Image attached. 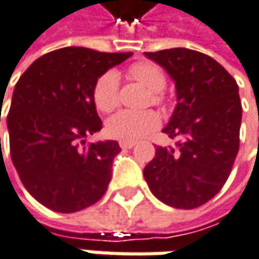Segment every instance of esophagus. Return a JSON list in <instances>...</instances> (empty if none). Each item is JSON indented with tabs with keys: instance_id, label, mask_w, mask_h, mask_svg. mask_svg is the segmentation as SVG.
I'll use <instances>...</instances> for the list:
<instances>
[{
	"instance_id": "1",
	"label": "esophagus",
	"mask_w": 259,
	"mask_h": 259,
	"mask_svg": "<svg viewBox=\"0 0 259 259\" xmlns=\"http://www.w3.org/2000/svg\"><path fill=\"white\" fill-rule=\"evenodd\" d=\"M120 149H133L136 146L134 141H119Z\"/></svg>"
}]
</instances>
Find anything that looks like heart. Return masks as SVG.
I'll return each instance as SVG.
<instances>
[{
    "label": "heart",
    "instance_id": "obj_1",
    "mask_svg": "<svg viewBox=\"0 0 259 259\" xmlns=\"http://www.w3.org/2000/svg\"><path fill=\"white\" fill-rule=\"evenodd\" d=\"M128 75L150 91L149 103L155 106L165 104L166 78L159 66L149 62H137L128 67ZM94 103L99 110L112 112L119 104V76L115 70H107L97 79L93 90ZM159 126V116L153 110H122L113 115L106 123V131L112 139L122 141H136Z\"/></svg>",
    "mask_w": 259,
    "mask_h": 259
}]
</instances>
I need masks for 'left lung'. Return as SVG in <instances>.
<instances>
[{
  "mask_svg": "<svg viewBox=\"0 0 259 259\" xmlns=\"http://www.w3.org/2000/svg\"><path fill=\"white\" fill-rule=\"evenodd\" d=\"M144 54L176 82V110L163 133L177 143L157 146L143 174L160 202L193 209L211 200L230 176L242 122L239 87L203 53L169 48Z\"/></svg>",
  "mask_w": 259,
  "mask_h": 259,
  "instance_id": "left-lung-1",
  "label": "left lung"
}]
</instances>
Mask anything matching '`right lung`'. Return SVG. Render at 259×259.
I'll use <instances>...</instances> for the list:
<instances>
[{"instance_id":"obj_1","label":"right lung","mask_w":259,"mask_h":259,"mask_svg":"<svg viewBox=\"0 0 259 259\" xmlns=\"http://www.w3.org/2000/svg\"><path fill=\"white\" fill-rule=\"evenodd\" d=\"M131 54L66 47L36 59L16 83L7 116L11 160L48 209L76 212L106 193L119 144L85 146L83 139L102 130L93 97L97 79Z\"/></svg>"}]
</instances>
